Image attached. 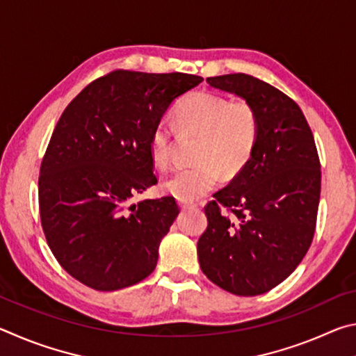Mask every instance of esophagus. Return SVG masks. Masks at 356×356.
Here are the masks:
<instances>
[{
  "label": "esophagus",
  "mask_w": 356,
  "mask_h": 356,
  "mask_svg": "<svg viewBox=\"0 0 356 356\" xmlns=\"http://www.w3.org/2000/svg\"><path fill=\"white\" fill-rule=\"evenodd\" d=\"M179 206H180V209H191V207H196V204H191V202H185V201H180L179 202Z\"/></svg>",
  "instance_id": "34e87169"
}]
</instances>
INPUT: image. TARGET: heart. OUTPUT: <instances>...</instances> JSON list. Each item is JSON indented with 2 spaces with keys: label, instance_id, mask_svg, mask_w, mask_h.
I'll use <instances>...</instances> for the list:
<instances>
[{
  "label": "heart",
  "instance_id": "b5f03b06",
  "mask_svg": "<svg viewBox=\"0 0 356 356\" xmlns=\"http://www.w3.org/2000/svg\"><path fill=\"white\" fill-rule=\"evenodd\" d=\"M174 124L182 131L201 135L196 160L200 163L180 168L165 180V190L177 200H200L220 182L221 171L237 174L254 152L259 119L250 102L227 100L210 91H197L179 102ZM174 127L161 120L150 135L149 150L156 168L165 170L172 160Z\"/></svg>",
  "mask_w": 356,
  "mask_h": 356
}]
</instances>
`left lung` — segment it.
I'll return each mask as SVG.
<instances>
[{"mask_svg":"<svg viewBox=\"0 0 356 356\" xmlns=\"http://www.w3.org/2000/svg\"><path fill=\"white\" fill-rule=\"evenodd\" d=\"M257 113V143L240 172L204 210L197 257L225 291L254 297L272 291L308 252L321 200V161L300 106L272 84L246 74L207 78Z\"/></svg>","mask_w":356,"mask_h":356,"instance_id":"obj_1","label":"left lung"}]
</instances>
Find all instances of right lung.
I'll return each instance as SVG.
<instances>
[{"instance_id": "obj_1", "label": "right lung", "mask_w": 356, "mask_h": 356, "mask_svg": "<svg viewBox=\"0 0 356 356\" xmlns=\"http://www.w3.org/2000/svg\"><path fill=\"white\" fill-rule=\"evenodd\" d=\"M201 76L114 70L89 83L59 118L40 165L47 243L95 291L134 286L154 272L179 206L172 196L130 204L156 184L149 141L174 99Z\"/></svg>"}]
</instances>
